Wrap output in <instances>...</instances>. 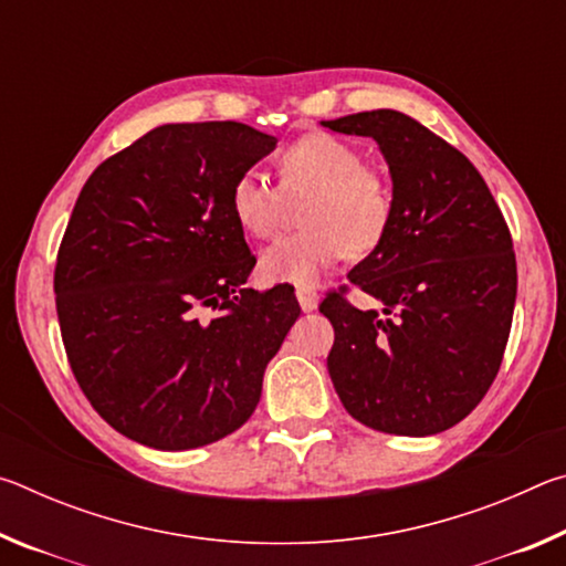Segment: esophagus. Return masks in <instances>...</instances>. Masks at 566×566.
Segmentation results:
<instances>
[{
    "mask_svg": "<svg viewBox=\"0 0 566 566\" xmlns=\"http://www.w3.org/2000/svg\"><path fill=\"white\" fill-rule=\"evenodd\" d=\"M296 300H300V306L304 312H314L319 304V294L310 290V286H296Z\"/></svg>",
    "mask_w": 566,
    "mask_h": 566,
    "instance_id": "obj_1",
    "label": "esophagus"
}]
</instances>
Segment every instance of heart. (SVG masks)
Returning a JSON list of instances; mask_svg holds the SVG:
<instances>
[{
	"instance_id": "heart-1",
	"label": "heart",
	"mask_w": 566,
	"mask_h": 566,
	"mask_svg": "<svg viewBox=\"0 0 566 566\" xmlns=\"http://www.w3.org/2000/svg\"><path fill=\"white\" fill-rule=\"evenodd\" d=\"M280 187L256 167H247L229 187V209L249 237H272L282 224L286 199H304L306 229L264 249L260 272L270 282L312 286L342 256L377 249L395 219V189L347 139L312 132L276 157Z\"/></svg>"
}]
</instances>
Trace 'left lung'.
<instances>
[{
    "label": "left lung",
    "instance_id": "1",
    "mask_svg": "<svg viewBox=\"0 0 566 566\" xmlns=\"http://www.w3.org/2000/svg\"><path fill=\"white\" fill-rule=\"evenodd\" d=\"M322 124L375 139L395 189L385 242L347 274L385 310H357L347 286L319 304L334 327L332 385L377 432L439 434L484 399L500 371L516 300L510 227L472 161L407 114L375 109Z\"/></svg>",
    "mask_w": 566,
    "mask_h": 566
}]
</instances>
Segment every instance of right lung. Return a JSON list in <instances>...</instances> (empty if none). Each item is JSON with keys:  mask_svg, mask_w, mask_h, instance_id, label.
<instances>
[{"mask_svg": "<svg viewBox=\"0 0 566 566\" xmlns=\"http://www.w3.org/2000/svg\"><path fill=\"white\" fill-rule=\"evenodd\" d=\"M276 139L239 122L161 124L82 187L54 266L76 385L134 442L179 452L252 417L300 302L244 290L254 254L229 187Z\"/></svg>", "mask_w": 566, "mask_h": 566, "instance_id": "1", "label": "right lung"}]
</instances>
